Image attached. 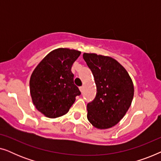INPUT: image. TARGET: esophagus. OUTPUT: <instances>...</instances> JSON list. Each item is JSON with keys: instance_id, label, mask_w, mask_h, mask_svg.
Returning a JSON list of instances; mask_svg holds the SVG:
<instances>
[{"instance_id": "1", "label": "esophagus", "mask_w": 161, "mask_h": 161, "mask_svg": "<svg viewBox=\"0 0 161 161\" xmlns=\"http://www.w3.org/2000/svg\"><path fill=\"white\" fill-rule=\"evenodd\" d=\"M83 88H84V87H83V86H82L79 87V89H80V91L81 92H83Z\"/></svg>"}]
</instances>
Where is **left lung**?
Listing matches in <instances>:
<instances>
[{"mask_svg":"<svg viewBox=\"0 0 161 161\" xmlns=\"http://www.w3.org/2000/svg\"><path fill=\"white\" fill-rule=\"evenodd\" d=\"M83 57L97 86L95 98L87 104V119L97 128H110L124 117L130 106L133 81L127 70L111 57L86 53Z\"/></svg>","mask_w":161,"mask_h":161,"instance_id":"obj_1","label":"left lung"}]
</instances>
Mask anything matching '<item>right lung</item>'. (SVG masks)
Here are the masks:
<instances>
[{
	"mask_svg": "<svg viewBox=\"0 0 161 161\" xmlns=\"http://www.w3.org/2000/svg\"><path fill=\"white\" fill-rule=\"evenodd\" d=\"M80 55L78 50L58 48L48 53L33 72L30 79L33 103L47 117L64 115L80 94L71 71Z\"/></svg>",
	"mask_w": 161,
	"mask_h": 161,
	"instance_id": "right-lung-1",
	"label": "right lung"
}]
</instances>
